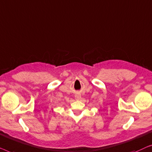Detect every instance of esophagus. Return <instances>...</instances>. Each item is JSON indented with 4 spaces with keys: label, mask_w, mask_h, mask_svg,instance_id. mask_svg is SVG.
Listing matches in <instances>:
<instances>
[{
    "label": "esophagus",
    "mask_w": 152,
    "mask_h": 152,
    "mask_svg": "<svg viewBox=\"0 0 152 152\" xmlns=\"http://www.w3.org/2000/svg\"><path fill=\"white\" fill-rule=\"evenodd\" d=\"M80 97H81V96H80V95H76V98L77 100H79V99H80Z\"/></svg>",
    "instance_id": "1"
}]
</instances>
